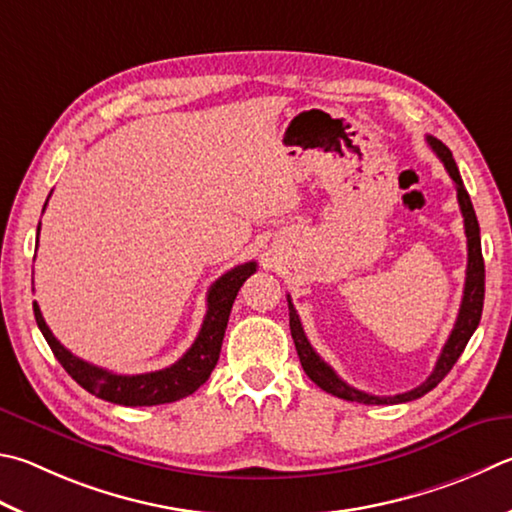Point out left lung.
<instances>
[{
  "mask_svg": "<svg viewBox=\"0 0 512 512\" xmlns=\"http://www.w3.org/2000/svg\"><path fill=\"white\" fill-rule=\"evenodd\" d=\"M427 143H430L432 150L439 156L441 163L448 170L450 179L457 185V199H459V208L463 215V226H466V237H468V268H466V286H463V300H461V309L457 315V322H454V329L450 333L448 342L441 351L439 360H436L434 371L423 385L414 387L412 392L405 394H396V396H374V394H365L360 389L347 385L336 371H333L327 362H324L318 353L313 351L311 342L306 340L300 315H297L295 306L291 302V295L286 297L288 300V324H291V336L295 342L297 356H300L302 369L306 371L315 385L324 389L327 394H333L338 398H345V401L353 403H365V405H396V403H407L414 401V398H421L423 394L430 392L441 380L448 376V371L454 367V362L459 360V356L466 349L468 340L472 338V333L479 327L481 320V311H483V291H486V268H483V255H481V237H479V221L475 215V208H472L470 194L466 192V185L461 181L459 167L452 159V152L445 147L439 138L427 136Z\"/></svg>",
  "mask_w": 512,
  "mask_h": 512,
  "instance_id": "8db88e82",
  "label": "left lung"
}]
</instances>
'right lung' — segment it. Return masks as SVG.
<instances>
[{"label": "right lung", "instance_id": "add662e5", "mask_svg": "<svg viewBox=\"0 0 512 512\" xmlns=\"http://www.w3.org/2000/svg\"><path fill=\"white\" fill-rule=\"evenodd\" d=\"M37 235H40V226H37ZM255 271L257 264L246 262L230 268L226 275H221L219 280L210 286L206 318H203L201 331L197 340L192 342V347L185 351L174 365L159 371H150V374H114V371L96 367L87 360L73 356L69 349H64L60 345V340L53 336L51 329L46 327L37 302H33V313L37 327H40L42 336L49 342L53 356L58 358L64 371H67L80 387H85L89 394L102 398V401L127 407L174 403L197 392V389L210 378L212 369H215L219 360L232 302H235L241 284H244Z\"/></svg>", "mask_w": 512, "mask_h": 512}]
</instances>
